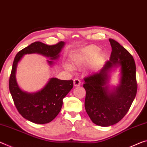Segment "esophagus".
<instances>
[{
  "label": "esophagus",
  "instance_id": "34e87169",
  "mask_svg": "<svg viewBox=\"0 0 147 147\" xmlns=\"http://www.w3.org/2000/svg\"><path fill=\"white\" fill-rule=\"evenodd\" d=\"M80 80H79V79L78 78H74V80H73V84H74V86H78L80 85Z\"/></svg>",
  "mask_w": 147,
  "mask_h": 147
}]
</instances>
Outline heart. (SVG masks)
Wrapping results in <instances>:
<instances>
[{"instance_id": "obj_1", "label": "heart", "mask_w": 147, "mask_h": 147, "mask_svg": "<svg viewBox=\"0 0 147 147\" xmlns=\"http://www.w3.org/2000/svg\"><path fill=\"white\" fill-rule=\"evenodd\" d=\"M100 48L95 45L88 46L82 48L78 52L74 53L71 57V65L68 63L64 64L65 69L68 71L74 69H80L90 63L91 60L92 67L97 69L101 65L105 59L103 52H100Z\"/></svg>"}]
</instances>
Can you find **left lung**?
I'll use <instances>...</instances> for the list:
<instances>
[{
  "label": "left lung",
  "instance_id": "left-lung-1",
  "mask_svg": "<svg viewBox=\"0 0 147 147\" xmlns=\"http://www.w3.org/2000/svg\"><path fill=\"white\" fill-rule=\"evenodd\" d=\"M110 59L98 73L84 78L85 109L95 124L107 127L126 115L137 94L136 66L132 55L122 46L109 38ZM120 67L119 84L111 88L108 82L114 68Z\"/></svg>",
  "mask_w": 147,
  "mask_h": 147
}]
</instances>
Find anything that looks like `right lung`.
<instances>
[{
  "label": "right lung",
  "mask_w": 147,
  "mask_h": 147,
  "mask_svg": "<svg viewBox=\"0 0 147 147\" xmlns=\"http://www.w3.org/2000/svg\"><path fill=\"white\" fill-rule=\"evenodd\" d=\"M65 44L61 41L55 45L49 46L41 42H35L23 48L16 55L9 80V89L18 112L25 119L35 124L50 122L61 111L63 99L73 87V81L52 78L43 88L36 92L29 93L21 89L16 80V69L23 55L38 53L50 58L47 60L50 66L53 60L59 57V53Z\"/></svg>",
  "instance_id": "obj_1"
}]
</instances>
